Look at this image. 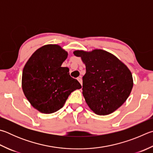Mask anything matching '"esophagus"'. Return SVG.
Wrapping results in <instances>:
<instances>
[{"instance_id":"esophagus-1","label":"esophagus","mask_w":153,"mask_h":153,"mask_svg":"<svg viewBox=\"0 0 153 153\" xmlns=\"http://www.w3.org/2000/svg\"><path fill=\"white\" fill-rule=\"evenodd\" d=\"M77 79L78 80V82L80 83V84H81V85H82V77H77Z\"/></svg>"}]
</instances>
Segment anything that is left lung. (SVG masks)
<instances>
[{
  "label": "left lung",
  "instance_id": "left-lung-1",
  "mask_svg": "<svg viewBox=\"0 0 153 153\" xmlns=\"http://www.w3.org/2000/svg\"><path fill=\"white\" fill-rule=\"evenodd\" d=\"M85 65L82 94L86 103L98 115L114 112L128 98L133 86L129 69L114 55L102 49L75 51Z\"/></svg>",
  "mask_w": 153,
  "mask_h": 153
}]
</instances>
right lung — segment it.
<instances>
[{
	"instance_id": "obj_1",
	"label": "right lung",
	"mask_w": 153,
	"mask_h": 153,
	"mask_svg": "<svg viewBox=\"0 0 153 153\" xmlns=\"http://www.w3.org/2000/svg\"><path fill=\"white\" fill-rule=\"evenodd\" d=\"M68 52L57 45H47L34 52L25 65L22 88L35 109L51 114L61 109L70 94L82 88L70 76L68 68L62 67Z\"/></svg>"
}]
</instances>
